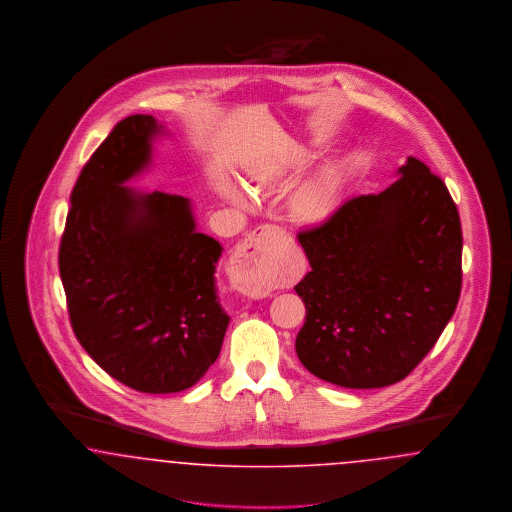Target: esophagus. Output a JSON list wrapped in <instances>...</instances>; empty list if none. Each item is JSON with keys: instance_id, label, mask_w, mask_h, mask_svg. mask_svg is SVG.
<instances>
[{"instance_id": "1", "label": "esophagus", "mask_w": 512, "mask_h": 512, "mask_svg": "<svg viewBox=\"0 0 512 512\" xmlns=\"http://www.w3.org/2000/svg\"><path fill=\"white\" fill-rule=\"evenodd\" d=\"M286 240L278 226H259L234 249L230 261L232 286L251 299H263L272 292L276 270V249Z\"/></svg>"}]
</instances>
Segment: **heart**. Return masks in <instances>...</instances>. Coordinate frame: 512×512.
I'll return each instance as SVG.
<instances>
[{
    "label": "heart",
    "instance_id": "obj_1",
    "mask_svg": "<svg viewBox=\"0 0 512 512\" xmlns=\"http://www.w3.org/2000/svg\"><path fill=\"white\" fill-rule=\"evenodd\" d=\"M307 159H309V155L303 147L290 146L286 147L280 155L253 165L247 171L249 192H253L255 195H267L288 186L293 172L297 171L301 165H305ZM336 190H338V180L334 176H324L317 182H313L311 186H307L295 199V207H297V213L301 215V219L309 220V222L324 219L328 215V211L332 209ZM224 194L230 201L244 205V197L238 190L226 186Z\"/></svg>",
    "mask_w": 512,
    "mask_h": 512
}]
</instances>
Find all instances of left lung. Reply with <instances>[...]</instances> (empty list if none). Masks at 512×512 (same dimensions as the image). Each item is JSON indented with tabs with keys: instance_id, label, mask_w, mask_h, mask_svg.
Wrapping results in <instances>:
<instances>
[{
	"instance_id": "obj_1",
	"label": "left lung",
	"mask_w": 512,
	"mask_h": 512,
	"mask_svg": "<svg viewBox=\"0 0 512 512\" xmlns=\"http://www.w3.org/2000/svg\"><path fill=\"white\" fill-rule=\"evenodd\" d=\"M380 194L347 199L297 234L311 272L295 286L303 366L341 388L409 376L453 317L463 284V230L445 182L409 157Z\"/></svg>"
}]
</instances>
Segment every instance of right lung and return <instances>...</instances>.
<instances>
[{"label": "right lung", "instance_id": "add662e5", "mask_svg": "<svg viewBox=\"0 0 512 512\" xmlns=\"http://www.w3.org/2000/svg\"><path fill=\"white\" fill-rule=\"evenodd\" d=\"M151 115L119 122L84 165L59 245L74 336L109 376L142 393L194 386L228 326L215 290L222 247L190 201L122 186L149 163Z\"/></svg>", "mask_w": 512, "mask_h": 512}]
</instances>
